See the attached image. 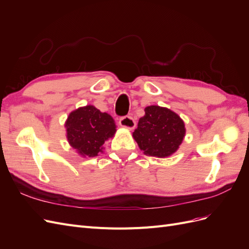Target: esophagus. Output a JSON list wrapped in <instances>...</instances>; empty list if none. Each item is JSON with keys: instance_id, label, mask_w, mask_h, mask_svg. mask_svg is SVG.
<instances>
[{"instance_id": "1", "label": "esophagus", "mask_w": 249, "mask_h": 249, "mask_svg": "<svg viewBox=\"0 0 249 249\" xmlns=\"http://www.w3.org/2000/svg\"><path fill=\"white\" fill-rule=\"evenodd\" d=\"M119 124L126 127V129H134L135 125H136V122H135L134 118L131 116H123L119 118Z\"/></svg>"}]
</instances>
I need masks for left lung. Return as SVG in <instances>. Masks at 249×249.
I'll list each match as a JSON object with an SVG mask.
<instances>
[{"label":"left lung","mask_w":249,"mask_h":249,"mask_svg":"<svg viewBox=\"0 0 249 249\" xmlns=\"http://www.w3.org/2000/svg\"><path fill=\"white\" fill-rule=\"evenodd\" d=\"M138 122L133 137L147 156L165 158L176 153L182 143L185 124L177 113L159 106H148Z\"/></svg>","instance_id":"8db88e82"}]
</instances>
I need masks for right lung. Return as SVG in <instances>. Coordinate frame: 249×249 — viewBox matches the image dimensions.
Masks as SVG:
<instances>
[{"label": "right lung", "mask_w": 249, "mask_h": 249, "mask_svg": "<svg viewBox=\"0 0 249 249\" xmlns=\"http://www.w3.org/2000/svg\"><path fill=\"white\" fill-rule=\"evenodd\" d=\"M65 127L71 146L81 156L90 158L103 153L105 141L116 132L114 119L91 105L72 111L67 117Z\"/></svg>", "instance_id": "right-lung-1"}]
</instances>
